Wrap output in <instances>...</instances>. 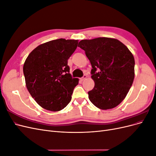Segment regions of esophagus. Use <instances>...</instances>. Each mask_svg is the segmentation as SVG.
Returning a JSON list of instances; mask_svg holds the SVG:
<instances>
[{"mask_svg":"<svg viewBox=\"0 0 156 156\" xmlns=\"http://www.w3.org/2000/svg\"><path fill=\"white\" fill-rule=\"evenodd\" d=\"M87 77V75H84V76H83V77H82L81 79V81H84V80H85L86 79V78Z\"/></svg>","mask_w":156,"mask_h":156,"instance_id":"1","label":"esophagus"}]
</instances>
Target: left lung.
<instances>
[{"label": "left lung", "mask_w": 156, "mask_h": 156, "mask_svg": "<svg viewBox=\"0 0 156 156\" xmlns=\"http://www.w3.org/2000/svg\"><path fill=\"white\" fill-rule=\"evenodd\" d=\"M78 47L85 51L92 67L91 77L95 85L88 92L90 101L102 110L116 107L124 100L133 82V54L121 41L111 37L83 40Z\"/></svg>", "instance_id": "1"}]
</instances>
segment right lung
I'll list each match as a JSON object with an SVG mask.
<instances>
[{
	"instance_id": "1",
	"label": "right lung",
	"mask_w": 156,
	"mask_h": 156,
	"mask_svg": "<svg viewBox=\"0 0 156 156\" xmlns=\"http://www.w3.org/2000/svg\"><path fill=\"white\" fill-rule=\"evenodd\" d=\"M78 40L58 39L38 45L23 65L27 90L40 106L61 111L72 100L79 79L72 78L68 60L76 49Z\"/></svg>"
}]
</instances>
